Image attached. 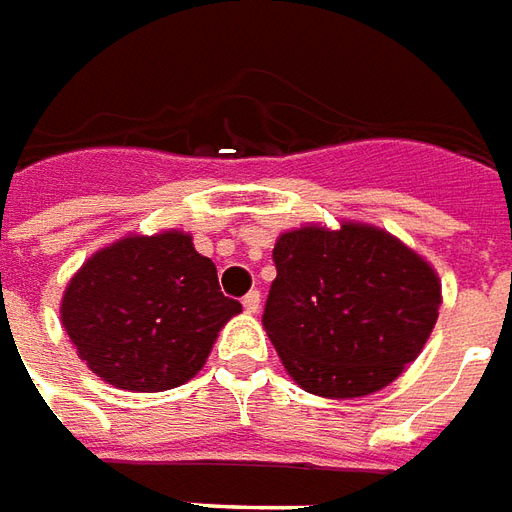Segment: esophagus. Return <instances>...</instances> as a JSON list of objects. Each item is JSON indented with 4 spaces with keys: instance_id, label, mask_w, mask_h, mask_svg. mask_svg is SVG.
<instances>
[{
    "instance_id": "34e87169",
    "label": "esophagus",
    "mask_w": 512,
    "mask_h": 512,
    "mask_svg": "<svg viewBox=\"0 0 512 512\" xmlns=\"http://www.w3.org/2000/svg\"><path fill=\"white\" fill-rule=\"evenodd\" d=\"M242 306H245V311H250V314H256L259 306H262V295H259L256 289H250L248 295L242 297Z\"/></svg>"
}]
</instances>
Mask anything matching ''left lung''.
Wrapping results in <instances>:
<instances>
[{"label": "left lung", "instance_id": "8db88e82", "mask_svg": "<svg viewBox=\"0 0 512 512\" xmlns=\"http://www.w3.org/2000/svg\"><path fill=\"white\" fill-rule=\"evenodd\" d=\"M273 262L264 331L311 394L347 400L389 386L438 320L433 267L378 228H297L278 237Z\"/></svg>", "mask_w": 512, "mask_h": 512}]
</instances>
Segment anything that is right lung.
<instances>
[{
    "instance_id": "1",
    "label": "right lung",
    "mask_w": 512,
    "mask_h": 512,
    "mask_svg": "<svg viewBox=\"0 0 512 512\" xmlns=\"http://www.w3.org/2000/svg\"><path fill=\"white\" fill-rule=\"evenodd\" d=\"M242 306L220 292L212 259L181 231L126 237L71 278L63 328L82 361L118 389H176L204 366Z\"/></svg>"
}]
</instances>
